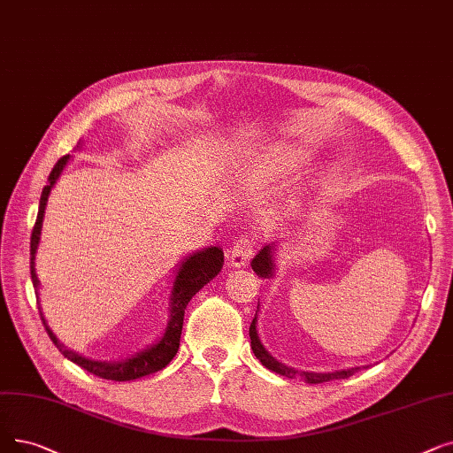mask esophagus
<instances>
[{"label": "esophagus", "mask_w": 453, "mask_h": 453, "mask_svg": "<svg viewBox=\"0 0 453 453\" xmlns=\"http://www.w3.org/2000/svg\"><path fill=\"white\" fill-rule=\"evenodd\" d=\"M251 253H253V242L250 239H239L237 242L233 244V248L227 253L229 265L234 266V268L246 266L248 261L251 259Z\"/></svg>", "instance_id": "1"}]
</instances>
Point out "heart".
<instances>
[{
	"mask_svg": "<svg viewBox=\"0 0 453 453\" xmlns=\"http://www.w3.org/2000/svg\"><path fill=\"white\" fill-rule=\"evenodd\" d=\"M302 161L300 151L288 146H273L263 151L257 159L251 163V175L261 180L278 178L294 168H298Z\"/></svg>",
	"mask_w": 453,
	"mask_h": 453,
	"instance_id": "heart-1",
	"label": "heart"
}]
</instances>
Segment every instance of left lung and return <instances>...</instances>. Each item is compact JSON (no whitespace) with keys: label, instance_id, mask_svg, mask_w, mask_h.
Returning <instances> with one entry per match:
<instances>
[{"label":"left lung","instance_id":"1","mask_svg":"<svg viewBox=\"0 0 453 453\" xmlns=\"http://www.w3.org/2000/svg\"><path fill=\"white\" fill-rule=\"evenodd\" d=\"M251 268L253 272L259 275V278H272L273 275V244L265 246L257 255H255V259L251 261ZM259 309V307H257ZM257 312H255V319L250 326V339H251V349L255 353V357H257L263 366H266L268 370L280 373V376H285L288 380H303L305 383H326L331 380H344L353 376V373L359 372L361 366H351V368H342V370H335V372H303V370H296L292 366H287L285 363H280L275 357H272L268 349L263 346L261 339H259V333H257ZM365 368V366H363Z\"/></svg>","mask_w":453,"mask_h":453}]
</instances>
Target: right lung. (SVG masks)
Listing matches in <instances>:
<instances>
[{
    "mask_svg": "<svg viewBox=\"0 0 453 453\" xmlns=\"http://www.w3.org/2000/svg\"><path fill=\"white\" fill-rule=\"evenodd\" d=\"M68 161H70V155H65L53 166L50 178H48V185L42 188L41 205H38L36 222H35V227H33V233H31V280H33V287H35L36 294H38V278H36V272H35V255H36V250H38V242H41L46 203H48V198H50V192H51L53 185L57 183L58 178H61V173H63L65 166L68 165ZM222 266H224V251L219 246L203 248L200 251L188 255V257H185L181 266H180L178 275H175L173 287H172L170 307H168L170 317H168V324H166L163 337L157 341L155 344L146 346L144 349L133 353V356H129L127 359L112 361V363L87 359V357L80 356V353L68 349L61 341H58L53 335V331L50 329V326L44 320L42 311H41V319H42V324L48 331L51 342L72 363L80 365L87 372L94 373V376H97V378H104V380H111V381L139 380V378L150 376V373H153V372L163 370L175 357V353H178V349H180L185 309H187L188 302L192 300L196 292H200V288H203L212 278L219 275ZM38 309H41V307H38Z\"/></svg>",
    "mask_w": 453,
    "mask_h": 453,
    "instance_id": "1",
    "label": "right lung"
}]
</instances>
